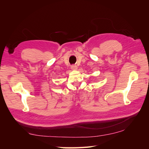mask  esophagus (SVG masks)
Segmentation results:
<instances>
[{"label":"esophagus","mask_w":149,"mask_h":149,"mask_svg":"<svg viewBox=\"0 0 149 149\" xmlns=\"http://www.w3.org/2000/svg\"><path fill=\"white\" fill-rule=\"evenodd\" d=\"M71 69L72 70H73V71L77 70L78 67H77V66H76V65H72V66H71Z\"/></svg>","instance_id":"34e87169"}]
</instances>
